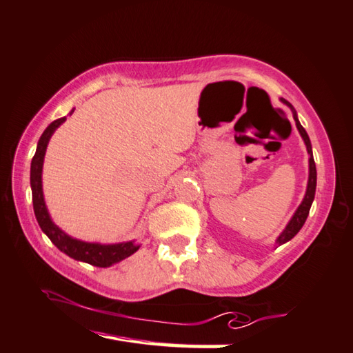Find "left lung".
I'll return each instance as SVG.
<instances>
[{
    "instance_id": "left-lung-1",
    "label": "left lung",
    "mask_w": 353,
    "mask_h": 353,
    "mask_svg": "<svg viewBox=\"0 0 353 353\" xmlns=\"http://www.w3.org/2000/svg\"><path fill=\"white\" fill-rule=\"evenodd\" d=\"M281 101H283L284 105H287L292 110L294 123H296L298 131L301 134V137H303V140H304V143L307 146V152H309L310 157H309V182H307L305 196L303 199V202H301V205L298 207V210L294 211V214H293V217L290 219V222L287 223V227L284 228V232L278 236V239H276L278 245H283V243H285V242L290 241L292 238H294V236H296V233L299 232V230L303 228L304 222L307 219V216H309V211H310L313 199H315V190H316V166H315V160H313L310 139H309V136H307V132H305V130L303 128V125L299 123L296 111L293 110V106L288 103L287 100H284V99H281Z\"/></svg>"
}]
</instances>
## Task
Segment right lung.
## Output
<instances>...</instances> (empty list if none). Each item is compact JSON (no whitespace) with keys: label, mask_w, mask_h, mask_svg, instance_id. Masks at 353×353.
Here are the masks:
<instances>
[{"label":"right lung","mask_w":353,"mask_h":353,"mask_svg":"<svg viewBox=\"0 0 353 353\" xmlns=\"http://www.w3.org/2000/svg\"><path fill=\"white\" fill-rule=\"evenodd\" d=\"M74 112V110L69 112V115ZM66 117L57 119L50 123L44 132L41 134L40 140H38L35 156L32 159L30 163V188H32V202H34V213L38 221V225L43 230V233L48 236L50 242L60 250V252L66 253L69 258L75 261L88 262V264L95 267H111L117 262L126 259L128 256L136 253L140 248L139 243L134 241L130 242H120V243H95V242H85L70 238L63 230L55 225L50 219L49 211L44 203L43 196V182H41V172H43V162L44 154H46V148L50 137L55 132Z\"/></svg>","instance_id":"add662e5"}]
</instances>
